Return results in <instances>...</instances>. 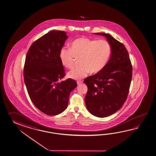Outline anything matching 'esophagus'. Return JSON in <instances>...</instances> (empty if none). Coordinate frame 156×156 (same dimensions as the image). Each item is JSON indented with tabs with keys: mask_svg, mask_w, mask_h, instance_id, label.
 Listing matches in <instances>:
<instances>
[{
	"mask_svg": "<svg viewBox=\"0 0 156 156\" xmlns=\"http://www.w3.org/2000/svg\"><path fill=\"white\" fill-rule=\"evenodd\" d=\"M76 82H77L78 85H80L81 83H83V81L82 80H78Z\"/></svg>",
	"mask_w": 156,
	"mask_h": 156,
	"instance_id": "obj_1",
	"label": "esophagus"
}]
</instances>
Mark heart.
<instances>
[{"label":"heart","mask_w":156,"mask_h":156,"mask_svg":"<svg viewBox=\"0 0 156 156\" xmlns=\"http://www.w3.org/2000/svg\"><path fill=\"white\" fill-rule=\"evenodd\" d=\"M111 54V45L103 39L95 40L80 37L73 41L70 48L63 47L59 52L61 63L64 67L73 66L76 58L79 59V66L73 67L68 76L75 80L83 78L89 74L98 73L105 67Z\"/></svg>","instance_id":"obj_1"}]
</instances>
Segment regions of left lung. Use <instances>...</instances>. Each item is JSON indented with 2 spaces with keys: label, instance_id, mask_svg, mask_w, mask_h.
<instances>
[{
  "label": "left lung",
  "instance_id": "1",
  "mask_svg": "<svg viewBox=\"0 0 156 156\" xmlns=\"http://www.w3.org/2000/svg\"><path fill=\"white\" fill-rule=\"evenodd\" d=\"M111 45L112 54L105 67L98 73L86 78L88 87L85 97L89 112L98 117H105L118 111L127 98L132 78V66L124 45L103 33Z\"/></svg>",
  "mask_w": 156,
  "mask_h": 156
}]
</instances>
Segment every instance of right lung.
Wrapping results in <instances>:
<instances>
[{
  "label": "right lung",
  "instance_id": "right-lung-1",
  "mask_svg": "<svg viewBox=\"0 0 156 156\" xmlns=\"http://www.w3.org/2000/svg\"><path fill=\"white\" fill-rule=\"evenodd\" d=\"M68 38L66 33L52 30L34 41L29 48L24 66V80L29 96L39 111L49 115L67 108L76 80L66 76L59 52Z\"/></svg>",
  "mask_w": 156,
  "mask_h": 156
}]
</instances>
